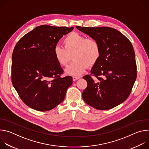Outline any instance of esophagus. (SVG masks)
I'll return each mask as SVG.
<instances>
[{
  "label": "esophagus",
  "mask_w": 149,
  "mask_h": 149,
  "mask_svg": "<svg viewBox=\"0 0 149 149\" xmlns=\"http://www.w3.org/2000/svg\"><path fill=\"white\" fill-rule=\"evenodd\" d=\"M79 78H80L79 77H75V76L72 77V79H73L74 81H76V80H77V79H78Z\"/></svg>",
  "instance_id": "1"
}]
</instances>
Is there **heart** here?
<instances>
[{"instance_id": "heart-1", "label": "heart", "mask_w": 149, "mask_h": 149, "mask_svg": "<svg viewBox=\"0 0 149 149\" xmlns=\"http://www.w3.org/2000/svg\"><path fill=\"white\" fill-rule=\"evenodd\" d=\"M63 46L56 45L54 49L55 58L60 66H66L72 55L73 62L65 70L67 75L80 76L89 67L94 66L101 55L98 41L77 33L71 32L63 39Z\"/></svg>"}]
</instances>
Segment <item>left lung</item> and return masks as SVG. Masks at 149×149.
Returning a JSON list of instances; mask_svg holds the SVG:
<instances>
[{
	"label": "left lung",
	"instance_id": "obj_1",
	"mask_svg": "<svg viewBox=\"0 0 149 149\" xmlns=\"http://www.w3.org/2000/svg\"><path fill=\"white\" fill-rule=\"evenodd\" d=\"M76 28L97 39L101 55L91 70L94 81L87 75V87L84 101L93 108L107 110L123 102L129 96L137 77L135 53L131 42L118 31L110 27Z\"/></svg>",
	"mask_w": 149,
	"mask_h": 149
}]
</instances>
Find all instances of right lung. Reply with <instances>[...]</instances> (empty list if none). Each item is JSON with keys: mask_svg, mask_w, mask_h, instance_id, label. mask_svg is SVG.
Returning <instances> with one entry per match:
<instances>
[{"mask_svg": "<svg viewBox=\"0 0 149 149\" xmlns=\"http://www.w3.org/2000/svg\"><path fill=\"white\" fill-rule=\"evenodd\" d=\"M73 29L41 25L17 42L12 54V82L28 107L47 111L64 100L72 78L60 77L63 71L55 58L54 49L63 35Z\"/></svg>", "mask_w": 149, "mask_h": 149, "instance_id": "obj_1", "label": "right lung"}]
</instances>
